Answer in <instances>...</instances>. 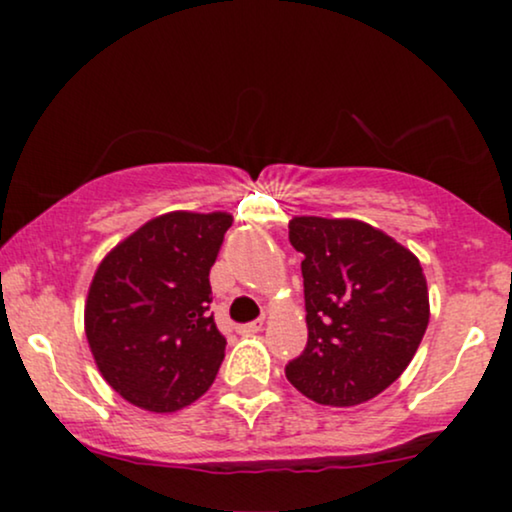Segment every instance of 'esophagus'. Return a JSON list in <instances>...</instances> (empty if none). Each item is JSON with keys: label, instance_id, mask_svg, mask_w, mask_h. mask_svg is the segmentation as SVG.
<instances>
[{"label": "esophagus", "instance_id": "obj_1", "mask_svg": "<svg viewBox=\"0 0 512 512\" xmlns=\"http://www.w3.org/2000/svg\"><path fill=\"white\" fill-rule=\"evenodd\" d=\"M262 325H264L262 320L248 322V325H240L238 327V334H257V332H262Z\"/></svg>", "mask_w": 512, "mask_h": 512}]
</instances>
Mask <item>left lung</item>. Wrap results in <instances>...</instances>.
<instances>
[{
    "mask_svg": "<svg viewBox=\"0 0 512 512\" xmlns=\"http://www.w3.org/2000/svg\"><path fill=\"white\" fill-rule=\"evenodd\" d=\"M289 240L303 252L308 344L286 378L327 407L368 402L404 373L426 334L419 257L358 219L293 216Z\"/></svg>",
    "mask_w": 512,
    "mask_h": 512,
    "instance_id": "obj_1",
    "label": "left lung"
}]
</instances>
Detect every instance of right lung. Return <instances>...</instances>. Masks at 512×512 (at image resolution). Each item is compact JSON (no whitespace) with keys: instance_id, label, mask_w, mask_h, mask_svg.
<instances>
[{"instance_id":"right-lung-1","label":"right lung","mask_w":512,"mask_h":512,"mask_svg":"<svg viewBox=\"0 0 512 512\" xmlns=\"http://www.w3.org/2000/svg\"><path fill=\"white\" fill-rule=\"evenodd\" d=\"M231 223L228 211H168L98 264L84 305L88 349L134 407L173 414L214 383L226 339L209 315V269Z\"/></svg>"}]
</instances>
